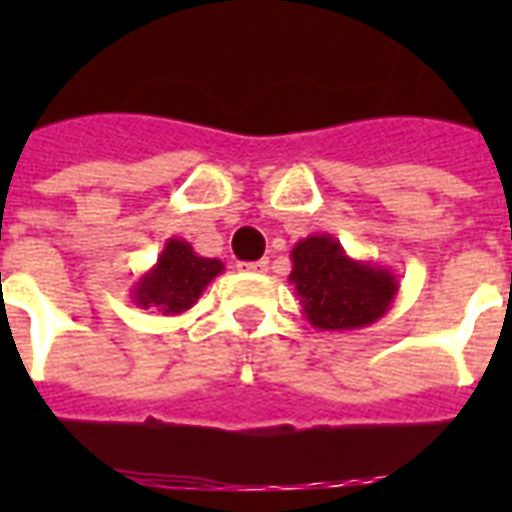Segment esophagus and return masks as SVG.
Wrapping results in <instances>:
<instances>
[{
  "mask_svg": "<svg viewBox=\"0 0 512 512\" xmlns=\"http://www.w3.org/2000/svg\"><path fill=\"white\" fill-rule=\"evenodd\" d=\"M239 271L265 273V271H268V260H255V263H239Z\"/></svg>",
  "mask_w": 512,
  "mask_h": 512,
  "instance_id": "esophagus-1",
  "label": "esophagus"
}]
</instances>
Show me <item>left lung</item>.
Wrapping results in <instances>:
<instances>
[{"label": "left lung", "mask_w": 512, "mask_h": 512, "mask_svg": "<svg viewBox=\"0 0 512 512\" xmlns=\"http://www.w3.org/2000/svg\"><path fill=\"white\" fill-rule=\"evenodd\" d=\"M289 284L305 319L324 332L374 324L398 295L396 273L372 260H353L332 233H313L292 247Z\"/></svg>", "instance_id": "8db88e82"}]
</instances>
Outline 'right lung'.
<instances>
[{
	"label": "right lung",
	"instance_id": "right-lung-1",
	"mask_svg": "<svg viewBox=\"0 0 512 512\" xmlns=\"http://www.w3.org/2000/svg\"><path fill=\"white\" fill-rule=\"evenodd\" d=\"M225 271L217 257H201L185 239H167L154 268H148L130 289L132 303L143 311L177 316L196 305L204 289Z\"/></svg>",
	"mask_w": 512,
	"mask_h": 512
}]
</instances>
